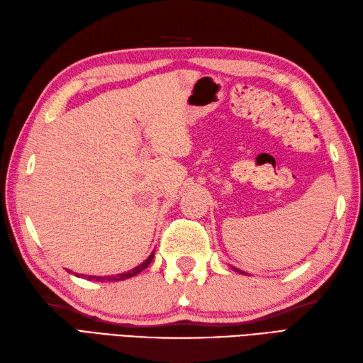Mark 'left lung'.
<instances>
[{
	"instance_id": "1",
	"label": "left lung",
	"mask_w": 363,
	"mask_h": 363,
	"mask_svg": "<svg viewBox=\"0 0 363 363\" xmlns=\"http://www.w3.org/2000/svg\"><path fill=\"white\" fill-rule=\"evenodd\" d=\"M235 271H237V272H240V274H244V272H241V271H238V269H235ZM244 275H246V274H244Z\"/></svg>"
}]
</instances>
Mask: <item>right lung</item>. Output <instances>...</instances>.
I'll list each match as a JSON object with an SVG mask.
<instances>
[{"instance_id": "add662e5", "label": "right lung", "mask_w": 363, "mask_h": 363, "mask_svg": "<svg viewBox=\"0 0 363 363\" xmlns=\"http://www.w3.org/2000/svg\"><path fill=\"white\" fill-rule=\"evenodd\" d=\"M153 257H155V252L145 261H143L140 266L134 267L133 271H130V272H125V274H121V275H114V277H91V275H88V280H97V281H121V280H126V278H131L134 275H138L139 272L143 271V269H147L150 266L151 261H153ZM75 275H77V274H75ZM83 277H85V275H83Z\"/></svg>"}]
</instances>
